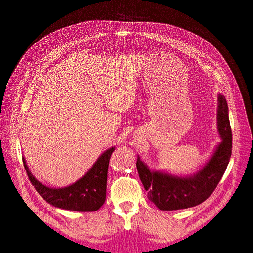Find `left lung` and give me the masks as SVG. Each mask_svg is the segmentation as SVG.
I'll return each instance as SVG.
<instances>
[{
    "mask_svg": "<svg viewBox=\"0 0 253 253\" xmlns=\"http://www.w3.org/2000/svg\"><path fill=\"white\" fill-rule=\"evenodd\" d=\"M217 128L222 141L208 162L191 176H176L165 171L151 170L138 155L139 177L148 191V198L163 211L196 207L212 195L226 170L232 155V129L228 106L224 95L218 94Z\"/></svg>",
    "mask_w": 253,
    "mask_h": 253,
    "instance_id": "8db88e82",
    "label": "left lung"
}]
</instances>
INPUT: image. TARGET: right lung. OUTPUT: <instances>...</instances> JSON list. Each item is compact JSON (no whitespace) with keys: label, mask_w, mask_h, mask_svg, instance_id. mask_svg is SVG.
I'll return each mask as SVG.
<instances>
[{"label":"right lung","mask_w":253,"mask_h":253,"mask_svg":"<svg viewBox=\"0 0 253 253\" xmlns=\"http://www.w3.org/2000/svg\"><path fill=\"white\" fill-rule=\"evenodd\" d=\"M115 147L107 149L95 161L84 176L74 184L63 188H51L36 179L31 174L26 160L23 163L31 184L38 193L53 207L78 212H93L99 210L106 198V181L109 162Z\"/></svg>","instance_id":"1"}]
</instances>
